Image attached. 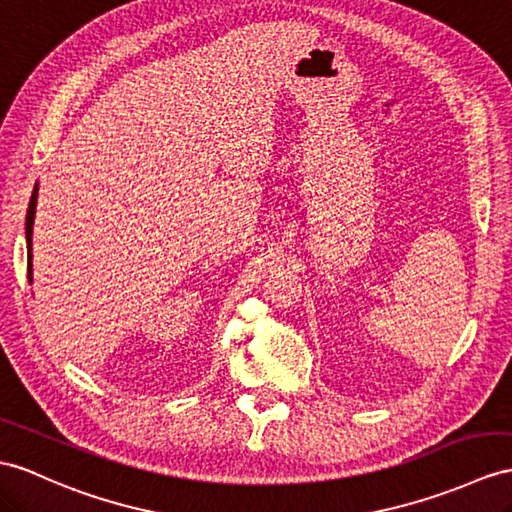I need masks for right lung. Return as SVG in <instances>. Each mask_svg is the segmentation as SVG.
Wrapping results in <instances>:
<instances>
[{"mask_svg": "<svg viewBox=\"0 0 512 512\" xmlns=\"http://www.w3.org/2000/svg\"><path fill=\"white\" fill-rule=\"evenodd\" d=\"M36 197H39V182L34 184V191L30 197L28 215H26V243H28V280L32 282V226H34V215H36Z\"/></svg>", "mask_w": 512, "mask_h": 512, "instance_id": "right-lung-1", "label": "right lung"}]
</instances>
